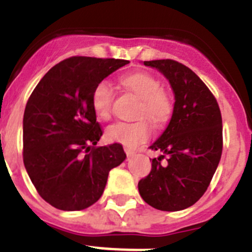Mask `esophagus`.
I'll list each match as a JSON object with an SVG mask.
<instances>
[{"instance_id":"1","label":"esophagus","mask_w":252,"mask_h":252,"mask_svg":"<svg viewBox=\"0 0 252 252\" xmlns=\"http://www.w3.org/2000/svg\"><path fill=\"white\" fill-rule=\"evenodd\" d=\"M125 153H126V155H127L128 158L132 157V155H133V151L130 150V149H127V148H125Z\"/></svg>"}]
</instances>
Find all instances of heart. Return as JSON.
Masks as SVG:
<instances>
[{"label": "heart", "instance_id": "b5f03b06", "mask_svg": "<svg viewBox=\"0 0 252 252\" xmlns=\"http://www.w3.org/2000/svg\"><path fill=\"white\" fill-rule=\"evenodd\" d=\"M120 83L126 90L139 97L136 113L139 117L131 122H117L107 128V136L111 141L119 142L127 148H135L146 141L153 133L150 122L161 125L166 122L173 112V97L170 92L160 87V81L148 72H135L124 75ZM113 91L107 81L99 82L93 88L92 108L97 117L108 120L112 115ZM143 117L141 118V116Z\"/></svg>", "mask_w": 252, "mask_h": 252}]
</instances>
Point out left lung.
Instances as JSON below:
<instances>
[{
	"label": "left lung",
	"instance_id": "8db88e82",
	"mask_svg": "<svg viewBox=\"0 0 252 252\" xmlns=\"http://www.w3.org/2000/svg\"><path fill=\"white\" fill-rule=\"evenodd\" d=\"M144 64L168 78L175 103L168 127L150 146L162 155L153 159L149 175L139 182V192L154 208L182 211L204 194L221 159V111L208 87L184 64L171 59Z\"/></svg>",
	"mask_w": 252,
	"mask_h": 252
}]
</instances>
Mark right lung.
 I'll return each instance as SVG.
<instances>
[{"mask_svg":"<svg viewBox=\"0 0 252 252\" xmlns=\"http://www.w3.org/2000/svg\"><path fill=\"white\" fill-rule=\"evenodd\" d=\"M127 60L72 57L41 78L24 112L22 155L44 201L81 211L98 201L111 169L126 158L122 145L95 146L101 125L92 108L93 88Z\"/></svg>","mask_w":252,"mask_h":252,"instance_id":"add662e5","label":"right lung"}]
</instances>
